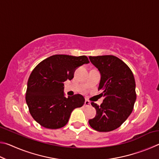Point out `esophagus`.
<instances>
[{
	"label": "esophagus",
	"instance_id": "esophagus-1",
	"mask_svg": "<svg viewBox=\"0 0 159 159\" xmlns=\"http://www.w3.org/2000/svg\"><path fill=\"white\" fill-rule=\"evenodd\" d=\"M84 106L85 107H90V106H91V104H90V102L88 101V100H85V103H84Z\"/></svg>",
	"mask_w": 159,
	"mask_h": 159
}]
</instances>
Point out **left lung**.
<instances>
[{"mask_svg":"<svg viewBox=\"0 0 159 159\" xmlns=\"http://www.w3.org/2000/svg\"><path fill=\"white\" fill-rule=\"evenodd\" d=\"M98 69L101 79L98 90L104 99L100 106L92 102L97 114L89 124L99 132H109L120 127L133 111L136 100L135 80L130 69L114 55L89 57Z\"/></svg>","mask_w":159,"mask_h":159,"instance_id":"obj_1","label":"left lung"}]
</instances>
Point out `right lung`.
I'll use <instances>...</instances> for the list:
<instances>
[{"label": "right lung", "mask_w": 159, "mask_h": 159, "mask_svg": "<svg viewBox=\"0 0 159 159\" xmlns=\"http://www.w3.org/2000/svg\"><path fill=\"white\" fill-rule=\"evenodd\" d=\"M89 62L85 55H55L35 67L28 80L26 102L37 123L49 129L62 128L72 111L83 105L85 99L80 94L64 96L63 83L73 79L78 67Z\"/></svg>", "instance_id": "obj_1"}]
</instances>
